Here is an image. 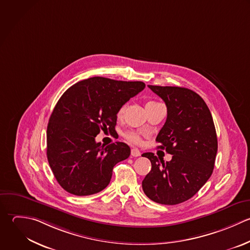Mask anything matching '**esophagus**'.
I'll return each instance as SVG.
<instances>
[{
	"label": "esophagus",
	"mask_w": 250,
	"mask_h": 250,
	"mask_svg": "<svg viewBox=\"0 0 250 250\" xmlns=\"http://www.w3.org/2000/svg\"><path fill=\"white\" fill-rule=\"evenodd\" d=\"M140 155H141V153L137 148H132L131 149V156L132 157H139Z\"/></svg>",
	"instance_id": "esophagus-1"
}]
</instances>
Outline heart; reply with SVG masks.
<instances>
[{
  "mask_svg": "<svg viewBox=\"0 0 250 250\" xmlns=\"http://www.w3.org/2000/svg\"><path fill=\"white\" fill-rule=\"evenodd\" d=\"M154 103H158V102L149 101L147 104H154ZM125 109H126V104H123V105L119 108V110H118V112H117V117H118L119 119L123 118L125 112ZM124 136H125V138L128 142H130V143L138 144V143L141 142V137H140V135H139L137 132H134V131H127V132L125 133Z\"/></svg>",
  "mask_w": 250,
  "mask_h": 250,
  "instance_id": "b5f03b06",
  "label": "heart"
}]
</instances>
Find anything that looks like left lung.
I'll return each mask as SVG.
<instances>
[{
	"instance_id": "obj_1",
	"label": "left lung",
	"mask_w": 250,
	"mask_h": 250,
	"mask_svg": "<svg viewBox=\"0 0 250 250\" xmlns=\"http://www.w3.org/2000/svg\"><path fill=\"white\" fill-rule=\"evenodd\" d=\"M148 86L167 105V121L156 141L172 159L165 163L153 153L143 154L152 169L142 189L155 203L178 205L196 195L212 174L218 148L213 119L204 99L189 88Z\"/></svg>"
}]
</instances>
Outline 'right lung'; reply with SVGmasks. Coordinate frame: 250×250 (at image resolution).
Returning <instances> with one entry per match:
<instances>
[{
  "instance_id": "obj_1",
  "label": "right lung",
  "mask_w": 250,
  "mask_h": 250,
  "mask_svg": "<svg viewBox=\"0 0 250 250\" xmlns=\"http://www.w3.org/2000/svg\"><path fill=\"white\" fill-rule=\"evenodd\" d=\"M145 87L142 82L93 77L70 86L56 103L47 125L46 156L58 184L75 196H89L110 183L114 167L127 159L123 142L104 146L100 130L115 132L117 112Z\"/></svg>"
}]
</instances>
